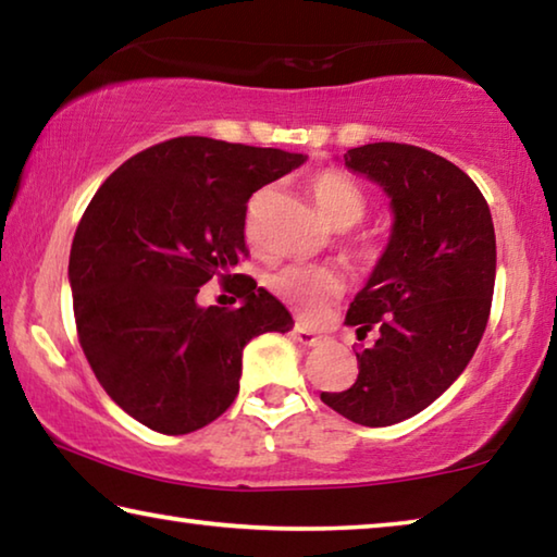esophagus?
Masks as SVG:
<instances>
[{"instance_id": "esophagus-1", "label": "esophagus", "mask_w": 557, "mask_h": 557, "mask_svg": "<svg viewBox=\"0 0 557 557\" xmlns=\"http://www.w3.org/2000/svg\"><path fill=\"white\" fill-rule=\"evenodd\" d=\"M292 336H295V342H299L301 346H317V344H322V336L319 334H314L312 329H307V326H295L292 329Z\"/></svg>"}]
</instances>
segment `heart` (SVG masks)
I'll return each instance as SVG.
<instances>
[{
  "mask_svg": "<svg viewBox=\"0 0 557 557\" xmlns=\"http://www.w3.org/2000/svg\"><path fill=\"white\" fill-rule=\"evenodd\" d=\"M309 188L319 209L332 221L336 228H351L366 215L369 199L363 188L358 186L351 176L338 172V169H322L309 178ZM265 191L256 196L252 206L265 199ZM351 252L361 262H379L385 252V240L379 233H361L351 240ZM270 289L285 301L287 307L295 309L301 317H317L322 309L342 297L344 277L334 268L326 265H287L268 277Z\"/></svg>",
  "mask_w": 557,
  "mask_h": 557,
  "instance_id": "1",
  "label": "heart"
}]
</instances>
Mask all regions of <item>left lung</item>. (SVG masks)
<instances>
[{"mask_svg": "<svg viewBox=\"0 0 557 557\" xmlns=\"http://www.w3.org/2000/svg\"><path fill=\"white\" fill-rule=\"evenodd\" d=\"M351 172L391 196L393 235L346 314L379 338L358 351V379L322 393L329 408L366 428L408 420L435 403L474 356L492 312L496 235L479 186L445 157L414 145L348 149Z\"/></svg>", "mask_w": 557, "mask_h": 557, "instance_id": "1", "label": "left lung"}]
</instances>
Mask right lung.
<instances>
[{
	"label": "right lung",
	"mask_w": 557,
	"mask_h": 557,
	"mask_svg": "<svg viewBox=\"0 0 557 557\" xmlns=\"http://www.w3.org/2000/svg\"><path fill=\"white\" fill-rule=\"evenodd\" d=\"M301 162L174 137L129 157L88 203L69 260L78 342L110 398L149 430L209 425L238 395L245 344L295 324L280 299L231 270L248 258V199ZM213 276L240 308L198 307Z\"/></svg>",
	"instance_id": "right-lung-1"
}]
</instances>
